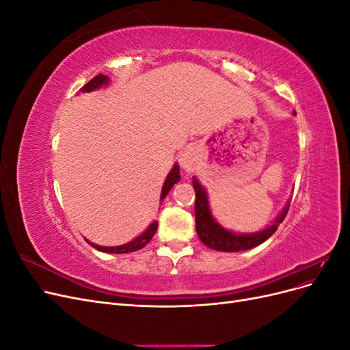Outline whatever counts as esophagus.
Returning <instances> with one entry per match:
<instances>
[{"mask_svg": "<svg viewBox=\"0 0 350 350\" xmlns=\"http://www.w3.org/2000/svg\"><path fill=\"white\" fill-rule=\"evenodd\" d=\"M178 161L185 172H193L198 163V153L194 147H187V149H184L181 154H179Z\"/></svg>", "mask_w": 350, "mask_h": 350, "instance_id": "1", "label": "esophagus"}]
</instances>
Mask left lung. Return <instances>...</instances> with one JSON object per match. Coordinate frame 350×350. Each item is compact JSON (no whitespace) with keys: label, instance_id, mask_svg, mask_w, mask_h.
<instances>
[{"label":"left lung","instance_id":"left-lung-1","mask_svg":"<svg viewBox=\"0 0 350 350\" xmlns=\"http://www.w3.org/2000/svg\"><path fill=\"white\" fill-rule=\"evenodd\" d=\"M193 188L196 189L197 235L206 247L216 251L238 252V251H247L260 245V243L267 241L274 232L278 230L279 225L284 220L289 210V203H288L282 210V213L274 219L273 224L266 229L254 232V234H235V232H230L224 226H220L215 220V217L211 216L207 193L206 189L201 187V184L198 183V179L196 176H193Z\"/></svg>","mask_w":350,"mask_h":350}]
</instances>
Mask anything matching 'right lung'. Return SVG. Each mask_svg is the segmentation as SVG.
<instances>
[{
    "instance_id": "right-lung-1",
    "label": "right lung",
    "mask_w": 350,
    "mask_h": 350,
    "mask_svg": "<svg viewBox=\"0 0 350 350\" xmlns=\"http://www.w3.org/2000/svg\"><path fill=\"white\" fill-rule=\"evenodd\" d=\"M108 83H109V79H108L107 76H103V74H98V76L93 77L88 84H84V86H83L80 90H81V92H93V90H96V89L102 88V86H107ZM179 178H181V176H179V166L175 163L174 167L171 169V172L167 174V176H166V179H165V184H163V187H162L161 201L167 196L169 191H171L174 184H176V183L179 181ZM161 204H162V203H161ZM156 229H157V221L154 220L153 224H152L149 228H147L140 237H137L135 239L124 243V245H118V247H100V245H96V243L89 242L88 239H86V241L90 243V245H92L93 248H96L98 251H102V252L126 254V252L139 251V250H142L143 247H146L147 243H149V242L152 241L153 235L156 234Z\"/></svg>"
}]
</instances>
